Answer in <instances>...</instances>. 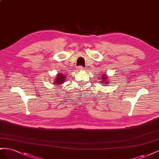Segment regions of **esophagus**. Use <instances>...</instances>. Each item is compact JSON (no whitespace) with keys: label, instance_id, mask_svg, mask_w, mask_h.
<instances>
[{"label":"esophagus","instance_id":"34e87169","mask_svg":"<svg viewBox=\"0 0 159 159\" xmlns=\"http://www.w3.org/2000/svg\"><path fill=\"white\" fill-rule=\"evenodd\" d=\"M78 69L79 70H84V68L83 66H78Z\"/></svg>","mask_w":159,"mask_h":159}]
</instances>
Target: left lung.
Returning a JSON list of instances; mask_svg holds the SVG:
<instances>
[{"label":"left lung","mask_w":159,"mask_h":159,"mask_svg":"<svg viewBox=\"0 0 159 159\" xmlns=\"http://www.w3.org/2000/svg\"><path fill=\"white\" fill-rule=\"evenodd\" d=\"M101 77H102V79L103 80V81H102V83L103 84L105 82V81H107V82H105V84H106L108 82V81L105 80V79H107V76L105 75V74H103V76H101Z\"/></svg>","instance_id":"1"}]
</instances>
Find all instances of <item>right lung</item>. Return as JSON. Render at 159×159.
Listing matches in <instances>:
<instances>
[{"label": "right lung", "mask_w": 159, "mask_h": 159, "mask_svg": "<svg viewBox=\"0 0 159 159\" xmlns=\"http://www.w3.org/2000/svg\"><path fill=\"white\" fill-rule=\"evenodd\" d=\"M65 80H66V76L65 75H62V74H58V75L56 77L54 82H55L56 85H60L61 84H63Z\"/></svg>", "instance_id": "obj_1"}]
</instances>
